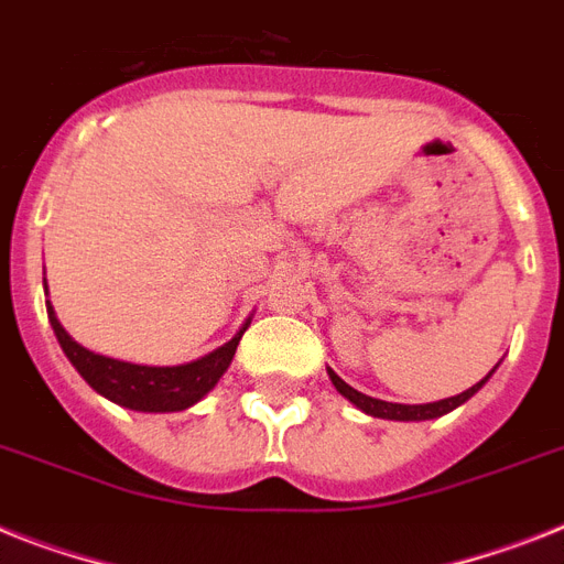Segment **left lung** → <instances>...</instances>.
<instances>
[{"instance_id":"left-lung-1","label":"left lung","mask_w":564,"mask_h":564,"mask_svg":"<svg viewBox=\"0 0 564 564\" xmlns=\"http://www.w3.org/2000/svg\"><path fill=\"white\" fill-rule=\"evenodd\" d=\"M496 369H499V366H496ZM490 375L484 377V380H478L476 386H469L467 392L455 394V398L435 400V403H389V400H377V398H369V394L357 392V389H351V386H348L346 380L337 375V371L328 369V377H332L334 389H337V392L343 394L348 403H355L360 412H366V415H371V417H383V421H435V417H441V415H446V412L458 409L460 403H467V400L473 398V394H476L478 389L487 383V380H490Z\"/></svg>"}]
</instances>
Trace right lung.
<instances>
[{"label":"right lung","mask_w":564,"mask_h":564,"mask_svg":"<svg viewBox=\"0 0 564 564\" xmlns=\"http://www.w3.org/2000/svg\"><path fill=\"white\" fill-rule=\"evenodd\" d=\"M45 293H48V285H45ZM45 308H48V323L57 334L59 348L72 360L74 369L80 371L83 380L106 400L134 409V412H184L195 406L204 394L216 389L221 375L230 369L241 334L248 332L250 325L248 316L239 332L232 334V339L198 360L181 362V366H143V362H126L88 351L59 325L48 300H45Z\"/></svg>","instance_id":"obj_1"}]
</instances>
